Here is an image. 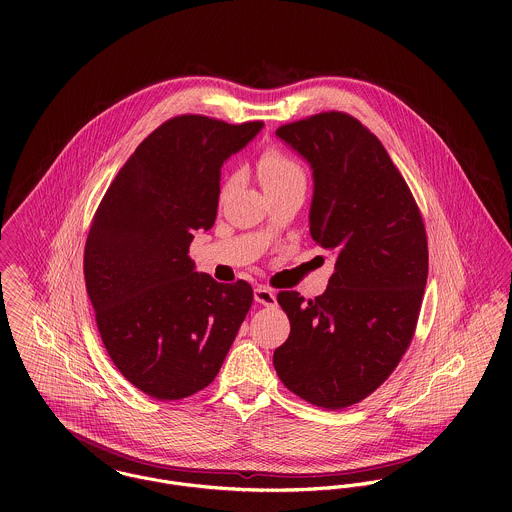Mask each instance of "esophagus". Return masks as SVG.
Returning <instances> with one entry per match:
<instances>
[{
    "mask_svg": "<svg viewBox=\"0 0 512 512\" xmlns=\"http://www.w3.org/2000/svg\"><path fill=\"white\" fill-rule=\"evenodd\" d=\"M254 299H256V303H260V305H268V307L276 305V293L272 292L270 288H264V286H260V288L254 290Z\"/></svg>",
    "mask_w": 512,
    "mask_h": 512,
    "instance_id": "esophagus-1",
    "label": "esophagus"
}]
</instances>
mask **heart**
Segmentation results:
<instances>
[{"label": "heart", "mask_w": 512, "mask_h": 512, "mask_svg": "<svg viewBox=\"0 0 512 512\" xmlns=\"http://www.w3.org/2000/svg\"><path fill=\"white\" fill-rule=\"evenodd\" d=\"M258 175L266 193L305 187V175L301 167L280 151H266L258 161Z\"/></svg>", "instance_id": "heart-1"}]
</instances>
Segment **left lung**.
I'll list each match as a JSON object with an SVG mask.
<instances>
[{
    "label": "left lung",
    "mask_w": 512,
    "mask_h": 512,
    "mask_svg": "<svg viewBox=\"0 0 512 512\" xmlns=\"http://www.w3.org/2000/svg\"><path fill=\"white\" fill-rule=\"evenodd\" d=\"M313 177L311 238L335 256L327 292L278 293L292 331L274 351L299 398L339 410L374 392L406 353L428 280L426 228L384 146L365 126L325 112L276 130Z\"/></svg>",
    "instance_id": "obj_1"
}]
</instances>
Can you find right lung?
<instances>
[{"instance_id":"right-lung-1","label":"right lung","mask_w":512,"mask_h":512,"mask_svg":"<svg viewBox=\"0 0 512 512\" xmlns=\"http://www.w3.org/2000/svg\"><path fill=\"white\" fill-rule=\"evenodd\" d=\"M262 128L167 120L130 155L92 220L84 280L102 343L155 400L209 386L252 305L250 284L197 272L189 246L217 219L222 163Z\"/></svg>"}]
</instances>
